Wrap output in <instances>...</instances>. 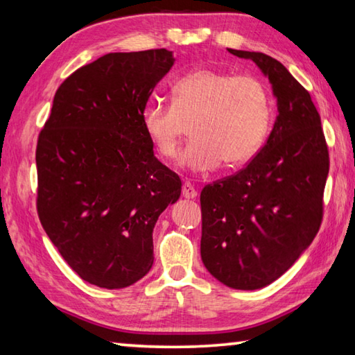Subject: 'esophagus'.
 I'll return each mask as SVG.
<instances>
[{
  "instance_id": "34e87169",
  "label": "esophagus",
  "mask_w": 355,
  "mask_h": 355,
  "mask_svg": "<svg viewBox=\"0 0 355 355\" xmlns=\"http://www.w3.org/2000/svg\"><path fill=\"white\" fill-rule=\"evenodd\" d=\"M183 197L184 199H196L197 197V191L194 189V186H192L191 183L183 184Z\"/></svg>"
}]
</instances>
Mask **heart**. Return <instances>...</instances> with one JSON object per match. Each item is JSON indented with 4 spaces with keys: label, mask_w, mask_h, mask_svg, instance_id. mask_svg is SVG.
Instances as JSON below:
<instances>
[{
    "label": "heart",
    "mask_w": 355,
    "mask_h": 355,
    "mask_svg": "<svg viewBox=\"0 0 355 355\" xmlns=\"http://www.w3.org/2000/svg\"><path fill=\"white\" fill-rule=\"evenodd\" d=\"M172 106L142 110L144 133L166 159L177 155L189 123L192 139L180 163L196 172L249 163L261 148L271 122V97L261 80L200 67L172 84Z\"/></svg>",
    "instance_id": "heart-1"
}]
</instances>
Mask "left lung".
I'll list each match as a JSON object with an SVG mask.
<instances>
[{"label":"left lung","mask_w":355,"mask_h":355,"mask_svg":"<svg viewBox=\"0 0 355 355\" xmlns=\"http://www.w3.org/2000/svg\"><path fill=\"white\" fill-rule=\"evenodd\" d=\"M250 59L272 86L279 116L250 163L200 194V255L208 272L235 290H258L290 269L320 230L329 150L310 94L277 59Z\"/></svg>","instance_id":"1"}]
</instances>
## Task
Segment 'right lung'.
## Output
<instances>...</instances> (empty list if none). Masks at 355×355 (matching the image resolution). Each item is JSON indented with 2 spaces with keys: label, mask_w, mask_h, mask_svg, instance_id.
<instances>
[{
  "label": "right lung",
  "mask_w": 355,
  "mask_h": 355,
  "mask_svg": "<svg viewBox=\"0 0 355 355\" xmlns=\"http://www.w3.org/2000/svg\"><path fill=\"white\" fill-rule=\"evenodd\" d=\"M173 62L161 48L107 53L84 65L59 86L39 135V219L91 285L119 290L141 280L153 264L156 220L182 194L141 122Z\"/></svg>",
  "instance_id": "1"
}]
</instances>
